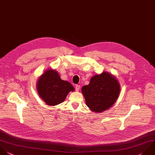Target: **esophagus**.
Listing matches in <instances>:
<instances>
[{
	"label": "esophagus",
	"mask_w": 155,
	"mask_h": 155,
	"mask_svg": "<svg viewBox=\"0 0 155 155\" xmlns=\"http://www.w3.org/2000/svg\"><path fill=\"white\" fill-rule=\"evenodd\" d=\"M75 90H76V91H79L80 90V85H76L75 86Z\"/></svg>",
	"instance_id": "1"
}]
</instances>
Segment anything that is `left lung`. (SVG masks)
Returning <instances> with one entry per match:
<instances>
[{
    "label": "left lung",
    "instance_id": "1",
    "mask_svg": "<svg viewBox=\"0 0 155 155\" xmlns=\"http://www.w3.org/2000/svg\"><path fill=\"white\" fill-rule=\"evenodd\" d=\"M87 105L93 111L101 113L111 107L117 100L120 86L111 74L103 72L90 79L88 85L82 88Z\"/></svg>",
    "mask_w": 155,
    "mask_h": 155
}]
</instances>
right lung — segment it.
<instances>
[{"label":"right lung","mask_w":155,"mask_h":155,"mask_svg":"<svg viewBox=\"0 0 155 155\" xmlns=\"http://www.w3.org/2000/svg\"><path fill=\"white\" fill-rule=\"evenodd\" d=\"M37 89L39 96L48 105H56L62 103L70 91L74 90L68 82L61 79L57 71L47 70L39 79Z\"/></svg>","instance_id":"add662e5"}]
</instances>
